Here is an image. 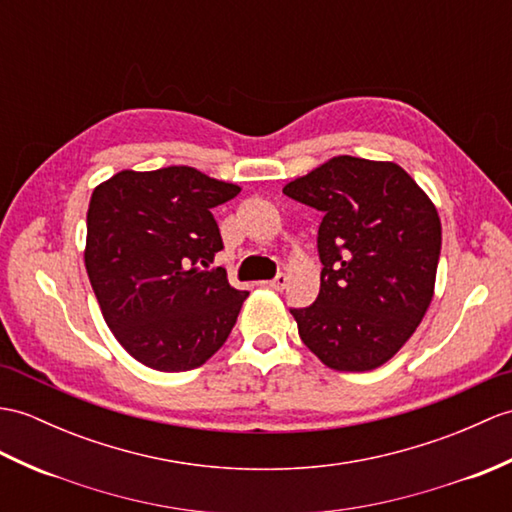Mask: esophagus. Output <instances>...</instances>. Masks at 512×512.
Wrapping results in <instances>:
<instances>
[{
	"instance_id": "34e87169",
	"label": "esophagus",
	"mask_w": 512,
	"mask_h": 512,
	"mask_svg": "<svg viewBox=\"0 0 512 512\" xmlns=\"http://www.w3.org/2000/svg\"><path fill=\"white\" fill-rule=\"evenodd\" d=\"M268 285H270L272 290H283L285 285H288V277H285L283 272H279V275H277L275 279H270V281H268Z\"/></svg>"
}]
</instances>
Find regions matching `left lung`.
I'll use <instances>...</instances> for the list:
<instances>
[{
  "label": "left lung",
  "mask_w": 512,
  "mask_h": 512,
  "mask_svg": "<svg viewBox=\"0 0 512 512\" xmlns=\"http://www.w3.org/2000/svg\"><path fill=\"white\" fill-rule=\"evenodd\" d=\"M323 213L320 292L290 310L299 336L336 371H373L419 327L434 296L441 218L414 178L390 161L329 159L283 187Z\"/></svg>",
  "instance_id": "8db88e82"
}]
</instances>
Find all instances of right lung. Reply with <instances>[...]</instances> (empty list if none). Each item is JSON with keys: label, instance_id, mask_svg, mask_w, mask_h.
<instances>
[{"label": "right lung", "instance_id": "1", "mask_svg": "<svg viewBox=\"0 0 512 512\" xmlns=\"http://www.w3.org/2000/svg\"><path fill=\"white\" fill-rule=\"evenodd\" d=\"M240 194L187 165L122 170L93 189L85 266L117 342L154 371L205 364L248 296L209 264L224 244L211 209Z\"/></svg>", "mask_w": 512, "mask_h": 512}]
</instances>
